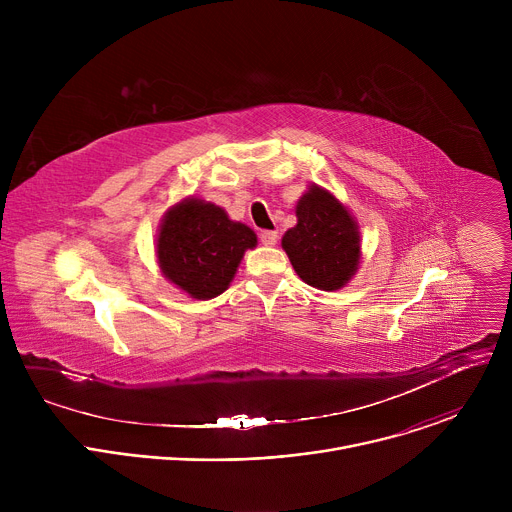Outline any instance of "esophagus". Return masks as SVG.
Instances as JSON below:
<instances>
[{"mask_svg": "<svg viewBox=\"0 0 512 512\" xmlns=\"http://www.w3.org/2000/svg\"><path fill=\"white\" fill-rule=\"evenodd\" d=\"M259 239H261V243H263L265 247H275L277 241H279V235H277L275 231H263V233L259 235Z\"/></svg>", "mask_w": 512, "mask_h": 512, "instance_id": "esophagus-1", "label": "esophagus"}]
</instances>
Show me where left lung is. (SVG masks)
Here are the masks:
<instances>
[{
  "mask_svg": "<svg viewBox=\"0 0 512 512\" xmlns=\"http://www.w3.org/2000/svg\"><path fill=\"white\" fill-rule=\"evenodd\" d=\"M298 225L281 247L302 281L316 289L344 287L360 265V231L350 210L326 188L310 184L296 204Z\"/></svg>",
  "mask_w": 512,
  "mask_h": 512,
  "instance_id": "1",
  "label": "left lung"
}]
</instances>
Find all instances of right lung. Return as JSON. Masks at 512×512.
I'll return each mask as SVG.
<instances>
[{
	"label": "right lung",
	"mask_w": 512,
	"mask_h": 512,
	"mask_svg": "<svg viewBox=\"0 0 512 512\" xmlns=\"http://www.w3.org/2000/svg\"><path fill=\"white\" fill-rule=\"evenodd\" d=\"M253 247V229L231 221L214 202L188 196L166 210L156 237V259L162 275L184 294L212 300L229 289L245 251Z\"/></svg>",
	"instance_id": "right-lung-1"
}]
</instances>
